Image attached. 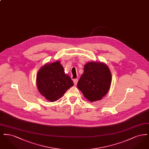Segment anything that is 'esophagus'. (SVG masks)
<instances>
[{"label": "esophagus", "instance_id": "1", "mask_svg": "<svg viewBox=\"0 0 149 149\" xmlns=\"http://www.w3.org/2000/svg\"><path fill=\"white\" fill-rule=\"evenodd\" d=\"M74 85H77V83H78V79H74Z\"/></svg>", "mask_w": 149, "mask_h": 149}]
</instances>
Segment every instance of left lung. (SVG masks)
Masks as SVG:
<instances>
[{
  "instance_id": "8db88e82",
  "label": "left lung",
  "mask_w": 149,
  "mask_h": 149,
  "mask_svg": "<svg viewBox=\"0 0 149 149\" xmlns=\"http://www.w3.org/2000/svg\"><path fill=\"white\" fill-rule=\"evenodd\" d=\"M111 73L106 65L91 62L84 65V73L77 86L91 102L102 99L108 92L111 84Z\"/></svg>"
}]
</instances>
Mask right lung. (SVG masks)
I'll use <instances>...</instances> for the list:
<instances>
[{
  "label": "right lung",
  "mask_w": 149,
  "mask_h": 149,
  "mask_svg": "<svg viewBox=\"0 0 149 149\" xmlns=\"http://www.w3.org/2000/svg\"><path fill=\"white\" fill-rule=\"evenodd\" d=\"M37 85L40 93L50 102L60 99L74 85L70 77L65 74L59 61L46 64L38 71Z\"/></svg>",
  "instance_id": "add662e5"
}]
</instances>
